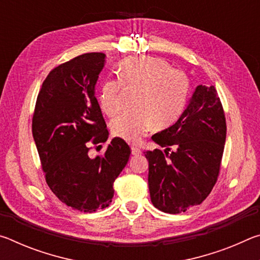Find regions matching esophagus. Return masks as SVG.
Wrapping results in <instances>:
<instances>
[{
  "label": "esophagus",
  "mask_w": 260,
  "mask_h": 260,
  "mask_svg": "<svg viewBox=\"0 0 260 260\" xmlns=\"http://www.w3.org/2000/svg\"><path fill=\"white\" fill-rule=\"evenodd\" d=\"M132 153H133L134 156H138L141 153V149L138 147H132Z\"/></svg>",
  "instance_id": "34e87169"
}]
</instances>
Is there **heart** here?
<instances>
[{
  "mask_svg": "<svg viewBox=\"0 0 260 260\" xmlns=\"http://www.w3.org/2000/svg\"><path fill=\"white\" fill-rule=\"evenodd\" d=\"M117 77L118 80L108 79L100 88L99 105L107 116L120 112L122 88L138 91L136 111L121 114L111 122V132L117 138L138 143L153 122L166 127L182 113L189 93L188 78L166 60L152 56L131 57L118 65Z\"/></svg>",
  "mask_w": 260,
  "mask_h": 260,
  "instance_id": "heart-1",
  "label": "heart"
}]
</instances>
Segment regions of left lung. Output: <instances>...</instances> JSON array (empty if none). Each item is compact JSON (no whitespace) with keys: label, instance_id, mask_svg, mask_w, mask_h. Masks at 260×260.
I'll use <instances>...</instances> for the list:
<instances>
[{"label":"left lung","instance_id":"8db88e82","mask_svg":"<svg viewBox=\"0 0 260 260\" xmlns=\"http://www.w3.org/2000/svg\"><path fill=\"white\" fill-rule=\"evenodd\" d=\"M226 131L225 113L214 86H197L179 119L152 135L166 153L159 149L146 152L149 191L155 208L177 214L209 196L219 175Z\"/></svg>","mask_w":260,"mask_h":260}]
</instances>
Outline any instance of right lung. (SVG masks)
Masks as SVG:
<instances>
[{
  "mask_svg": "<svg viewBox=\"0 0 260 260\" xmlns=\"http://www.w3.org/2000/svg\"><path fill=\"white\" fill-rule=\"evenodd\" d=\"M105 64L103 52H89L60 64L39 91L32 133L46 181L63 203L95 212L109 206L113 182L124 170L131 148L114 138L103 156L90 158L89 144L108 140L95 86Z\"/></svg>",
  "mask_w": 260,
  "mask_h": 260,
  "instance_id": "add662e5",
  "label": "right lung"
}]
</instances>
